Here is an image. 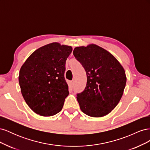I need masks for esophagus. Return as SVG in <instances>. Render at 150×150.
I'll use <instances>...</instances> for the list:
<instances>
[{"instance_id":"34e87169","label":"esophagus","mask_w":150,"mask_h":150,"mask_svg":"<svg viewBox=\"0 0 150 150\" xmlns=\"http://www.w3.org/2000/svg\"><path fill=\"white\" fill-rule=\"evenodd\" d=\"M70 83H71V85L72 86H74V80H72V81H70Z\"/></svg>"}]
</instances>
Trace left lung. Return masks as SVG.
<instances>
[{"label":"left lung","mask_w":150,"mask_h":150,"mask_svg":"<svg viewBox=\"0 0 150 150\" xmlns=\"http://www.w3.org/2000/svg\"><path fill=\"white\" fill-rule=\"evenodd\" d=\"M73 55L87 76L85 89L77 94L81 111L91 117L108 115L123 94L126 83L123 67L111 54L94 44L76 47Z\"/></svg>","instance_id":"obj_1"}]
</instances>
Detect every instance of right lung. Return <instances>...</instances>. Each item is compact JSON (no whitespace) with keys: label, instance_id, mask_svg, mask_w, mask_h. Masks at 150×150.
<instances>
[{"label":"right lung","instance_id":"add662e5","mask_svg":"<svg viewBox=\"0 0 150 150\" xmlns=\"http://www.w3.org/2000/svg\"><path fill=\"white\" fill-rule=\"evenodd\" d=\"M72 50L57 42L49 44L36 50L22 66L19 76L21 93L36 114L51 116L62 110L69 94L64 73Z\"/></svg>","mask_w":150,"mask_h":150}]
</instances>
